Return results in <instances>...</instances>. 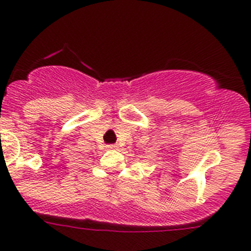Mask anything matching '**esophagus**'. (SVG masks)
Masks as SVG:
<instances>
[{
  "label": "esophagus",
  "mask_w": 251,
  "mask_h": 251,
  "mask_svg": "<svg viewBox=\"0 0 251 251\" xmlns=\"http://www.w3.org/2000/svg\"><path fill=\"white\" fill-rule=\"evenodd\" d=\"M106 147L109 148V150H117V146L115 145H108Z\"/></svg>",
  "instance_id": "obj_1"
}]
</instances>
